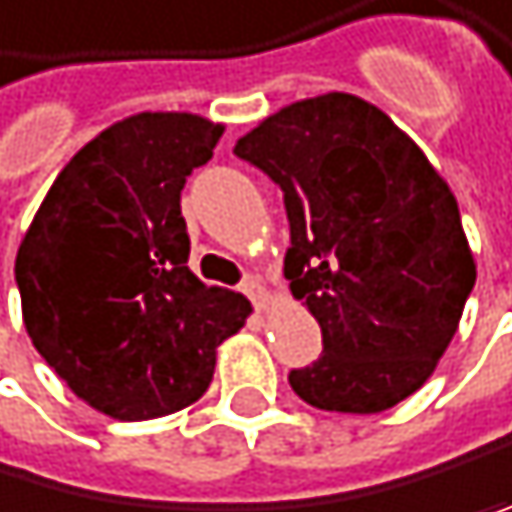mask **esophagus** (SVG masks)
<instances>
[{
    "instance_id": "esophagus-1",
    "label": "esophagus",
    "mask_w": 512,
    "mask_h": 512,
    "mask_svg": "<svg viewBox=\"0 0 512 512\" xmlns=\"http://www.w3.org/2000/svg\"><path fill=\"white\" fill-rule=\"evenodd\" d=\"M243 294H246V297H250V300H253V304H256L259 310H262V307H266V304H269V300H272L269 288H266V285H262V281H259V278H246V281H243Z\"/></svg>"
}]
</instances>
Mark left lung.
<instances>
[{
	"label": "left lung",
	"instance_id": "left-lung-1",
	"mask_svg": "<svg viewBox=\"0 0 512 512\" xmlns=\"http://www.w3.org/2000/svg\"><path fill=\"white\" fill-rule=\"evenodd\" d=\"M234 151L285 193V278L323 329V354L288 373L291 389L345 415L408 399L475 288L446 180L383 110L342 91L281 107Z\"/></svg>",
	"mask_w": 512,
	"mask_h": 512
}]
</instances>
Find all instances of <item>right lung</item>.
Masks as SVG:
<instances>
[{"instance_id":"right-lung-1","label":"right lung","mask_w":512,"mask_h":512,"mask_svg":"<svg viewBox=\"0 0 512 512\" xmlns=\"http://www.w3.org/2000/svg\"><path fill=\"white\" fill-rule=\"evenodd\" d=\"M224 126L196 113H135L53 180L15 259L24 329L81 402L116 421L193 405L250 300L189 272L186 177Z\"/></svg>"}]
</instances>
